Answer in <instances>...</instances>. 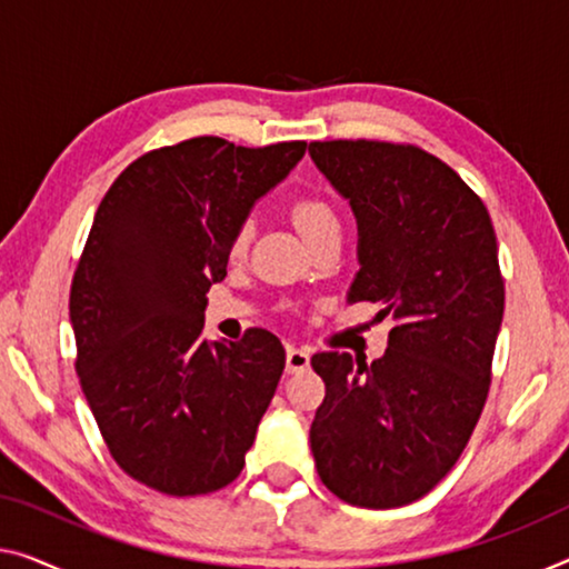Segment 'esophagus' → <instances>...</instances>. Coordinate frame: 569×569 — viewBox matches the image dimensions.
I'll use <instances>...</instances> for the list:
<instances>
[{"label":"esophagus","instance_id":"34e87169","mask_svg":"<svg viewBox=\"0 0 569 569\" xmlns=\"http://www.w3.org/2000/svg\"><path fill=\"white\" fill-rule=\"evenodd\" d=\"M309 368V350L301 345H288L286 347V370L299 372Z\"/></svg>","mask_w":569,"mask_h":569}]
</instances>
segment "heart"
I'll return each mask as SVG.
<instances>
[{
	"instance_id": "b5f03b06",
	"label": "heart",
	"mask_w": 569,
	"mask_h": 569,
	"mask_svg": "<svg viewBox=\"0 0 569 569\" xmlns=\"http://www.w3.org/2000/svg\"><path fill=\"white\" fill-rule=\"evenodd\" d=\"M291 219L296 230L301 232L303 240L309 244L325 234H339L342 232V219H339V211L335 203L329 201L321 193H301L291 201ZM252 240V222L250 219H242L232 227L230 237H227V258L232 262L242 260L248 256Z\"/></svg>"
}]
</instances>
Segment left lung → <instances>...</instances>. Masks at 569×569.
I'll return each instance as SVG.
<instances>
[{
	"mask_svg": "<svg viewBox=\"0 0 569 569\" xmlns=\"http://www.w3.org/2000/svg\"><path fill=\"white\" fill-rule=\"evenodd\" d=\"M309 152L358 214L350 301L396 319L370 366L311 355L327 388L313 462L339 501L398 508L455 468L486 406L506 299L496 230L478 193L411 142L317 140Z\"/></svg>",
	"mask_w": 569,
	"mask_h": 569,
	"instance_id": "1",
	"label": "left lung"
}]
</instances>
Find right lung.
I'll return each mask as SVG.
<instances>
[{
	"instance_id": "right-lung-1",
	"label": "right lung",
	"mask_w": 569,
	"mask_h": 569,
	"mask_svg": "<svg viewBox=\"0 0 569 569\" xmlns=\"http://www.w3.org/2000/svg\"><path fill=\"white\" fill-rule=\"evenodd\" d=\"M307 142L214 134L148 150L114 178L71 281L76 372L114 462L158 493L207 496L244 468L286 366L273 332L203 342L227 237Z\"/></svg>"
}]
</instances>
